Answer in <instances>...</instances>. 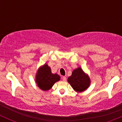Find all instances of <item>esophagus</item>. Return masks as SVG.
I'll return each instance as SVG.
<instances>
[{
    "mask_svg": "<svg viewBox=\"0 0 122 122\" xmlns=\"http://www.w3.org/2000/svg\"><path fill=\"white\" fill-rule=\"evenodd\" d=\"M62 79L64 81H66L67 80V78H66V77H65V76H63V77H62Z\"/></svg>",
    "mask_w": 122,
    "mask_h": 122,
    "instance_id": "esophagus-1",
    "label": "esophagus"
}]
</instances>
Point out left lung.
Returning a JSON list of instances; mask_svg holds the SVG:
<instances>
[{
  "label": "left lung",
  "mask_w": 122,
  "mask_h": 122,
  "mask_svg": "<svg viewBox=\"0 0 122 122\" xmlns=\"http://www.w3.org/2000/svg\"><path fill=\"white\" fill-rule=\"evenodd\" d=\"M68 82L77 92H84L90 85L89 77L80 67L72 71L71 76L68 78Z\"/></svg>",
  "instance_id": "left-lung-1"
}]
</instances>
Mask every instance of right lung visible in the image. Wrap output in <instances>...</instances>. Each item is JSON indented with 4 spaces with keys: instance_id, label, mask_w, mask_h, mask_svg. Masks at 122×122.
Masks as SVG:
<instances>
[{
    "instance_id": "obj_1",
    "label": "right lung",
    "mask_w": 122,
    "mask_h": 122,
    "mask_svg": "<svg viewBox=\"0 0 122 122\" xmlns=\"http://www.w3.org/2000/svg\"><path fill=\"white\" fill-rule=\"evenodd\" d=\"M35 80L40 89L47 91L51 89L56 81L60 80V76L57 74H52L51 68L45 64L38 70Z\"/></svg>"
}]
</instances>
